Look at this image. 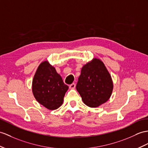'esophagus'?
Masks as SVG:
<instances>
[{
	"label": "esophagus",
	"instance_id": "esophagus-1",
	"mask_svg": "<svg viewBox=\"0 0 148 148\" xmlns=\"http://www.w3.org/2000/svg\"><path fill=\"white\" fill-rule=\"evenodd\" d=\"M75 86H76V85H75V84H74V83H73V84L70 85V88L74 89L75 88Z\"/></svg>",
	"mask_w": 148,
	"mask_h": 148
}]
</instances>
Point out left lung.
Wrapping results in <instances>:
<instances>
[{
    "label": "left lung",
    "mask_w": 148,
    "mask_h": 148,
    "mask_svg": "<svg viewBox=\"0 0 148 148\" xmlns=\"http://www.w3.org/2000/svg\"><path fill=\"white\" fill-rule=\"evenodd\" d=\"M76 88L83 102L90 107H99L109 99L113 82L101 60L93 58L82 67Z\"/></svg>",
    "instance_id": "1"
}]
</instances>
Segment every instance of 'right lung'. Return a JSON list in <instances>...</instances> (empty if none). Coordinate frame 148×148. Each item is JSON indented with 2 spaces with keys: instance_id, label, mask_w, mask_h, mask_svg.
<instances>
[{
  "instance_id": "1",
  "label": "right lung",
  "mask_w": 148,
  "mask_h": 148,
  "mask_svg": "<svg viewBox=\"0 0 148 148\" xmlns=\"http://www.w3.org/2000/svg\"><path fill=\"white\" fill-rule=\"evenodd\" d=\"M68 86L48 61L39 64L32 80V90L37 101L49 110L62 105Z\"/></svg>"
}]
</instances>
